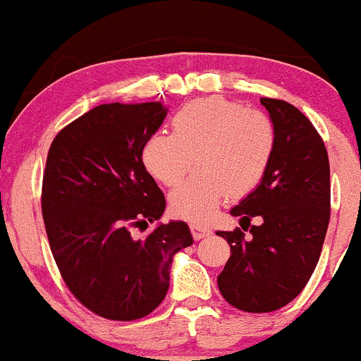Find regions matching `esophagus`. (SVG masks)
I'll use <instances>...</instances> for the list:
<instances>
[{
  "label": "esophagus",
  "instance_id": "esophagus-1",
  "mask_svg": "<svg viewBox=\"0 0 361 361\" xmlns=\"http://www.w3.org/2000/svg\"><path fill=\"white\" fill-rule=\"evenodd\" d=\"M190 231H192V235L195 239H204L210 234V231L207 227L200 226V224H190Z\"/></svg>",
  "mask_w": 361,
  "mask_h": 361
}]
</instances>
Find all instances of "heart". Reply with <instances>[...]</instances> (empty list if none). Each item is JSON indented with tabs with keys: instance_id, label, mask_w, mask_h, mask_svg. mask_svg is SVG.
Listing matches in <instances>:
<instances>
[{
	"instance_id": "obj_1",
	"label": "heart",
	"mask_w": 361,
	"mask_h": 361,
	"mask_svg": "<svg viewBox=\"0 0 361 361\" xmlns=\"http://www.w3.org/2000/svg\"><path fill=\"white\" fill-rule=\"evenodd\" d=\"M173 134H154L142 149L144 166L159 183L175 186L193 164L197 171L169 197L176 217L204 222L227 193L255 190L275 149V127L261 111L222 97L195 100L178 110Z\"/></svg>"
}]
</instances>
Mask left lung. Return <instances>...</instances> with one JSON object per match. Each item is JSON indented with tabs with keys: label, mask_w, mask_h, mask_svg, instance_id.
<instances>
[{
	"label": "left lung",
	"mask_w": 361,
	"mask_h": 361,
	"mask_svg": "<svg viewBox=\"0 0 361 361\" xmlns=\"http://www.w3.org/2000/svg\"><path fill=\"white\" fill-rule=\"evenodd\" d=\"M275 127L263 180L231 209L247 230L219 231L231 258L217 276L222 297L246 312H271L292 302L316 270L331 210L329 159L309 118L287 102L259 98Z\"/></svg>",
	"instance_id": "left-lung-1"
}]
</instances>
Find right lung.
<instances>
[{
    "label": "right lung",
    "mask_w": 361,
    "mask_h": 361,
    "mask_svg": "<svg viewBox=\"0 0 361 361\" xmlns=\"http://www.w3.org/2000/svg\"><path fill=\"white\" fill-rule=\"evenodd\" d=\"M168 115L161 102L105 103L64 127L49 149L42 215L73 295L98 316L134 321L166 297L173 256L193 244L183 221L159 222L164 195L142 163Z\"/></svg>",
    "instance_id": "1"
}]
</instances>
